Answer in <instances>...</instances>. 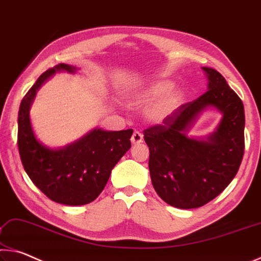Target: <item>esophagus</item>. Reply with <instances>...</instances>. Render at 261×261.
Returning <instances> with one entry per match:
<instances>
[{
  "label": "esophagus",
  "mask_w": 261,
  "mask_h": 261,
  "mask_svg": "<svg viewBox=\"0 0 261 261\" xmlns=\"http://www.w3.org/2000/svg\"><path fill=\"white\" fill-rule=\"evenodd\" d=\"M142 140H143V135L138 130H135L133 135H132V138H130V141H132V143H133V144H139V143L142 142Z\"/></svg>",
  "instance_id": "obj_1"
}]
</instances>
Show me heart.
I'll use <instances>...</instances> for the list:
<instances>
[{
	"label": "heart",
	"instance_id": "heart-1",
	"mask_svg": "<svg viewBox=\"0 0 261 261\" xmlns=\"http://www.w3.org/2000/svg\"><path fill=\"white\" fill-rule=\"evenodd\" d=\"M172 84L169 81H155L147 85H144L138 91H135L130 98V102L133 105H146L152 100L160 98L162 95L169 90ZM181 101V93L178 91H172L169 95L162 98L155 104H152L147 111V118L149 120L161 123L172 115Z\"/></svg>",
	"mask_w": 261,
	"mask_h": 261
}]
</instances>
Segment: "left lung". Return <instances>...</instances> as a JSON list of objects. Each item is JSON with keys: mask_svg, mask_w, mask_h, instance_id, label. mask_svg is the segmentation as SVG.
<instances>
[{"mask_svg": "<svg viewBox=\"0 0 261 261\" xmlns=\"http://www.w3.org/2000/svg\"><path fill=\"white\" fill-rule=\"evenodd\" d=\"M208 91L181 105L163 122L143 132L149 171L157 194L170 206L191 209L212 201L236 176L244 155V105L219 71L203 67ZM214 107L222 113L206 140L187 136L198 113Z\"/></svg>", "mask_w": 261, "mask_h": 261, "instance_id": "1", "label": "left lung"}]
</instances>
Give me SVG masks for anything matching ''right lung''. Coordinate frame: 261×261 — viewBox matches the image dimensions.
Returning a JSON list of instances; mask_svg holds the SVG:
<instances>
[{"instance_id": "obj_1", "label": "right lung", "mask_w": 261, "mask_h": 261, "mask_svg": "<svg viewBox=\"0 0 261 261\" xmlns=\"http://www.w3.org/2000/svg\"><path fill=\"white\" fill-rule=\"evenodd\" d=\"M75 72L60 63L46 70L24 96L18 112L19 156L32 182L53 201L68 206L92 202L101 193L111 171L130 148L133 129H95L61 149H50L37 140L30 120V108L41 84L55 71Z\"/></svg>"}]
</instances>
